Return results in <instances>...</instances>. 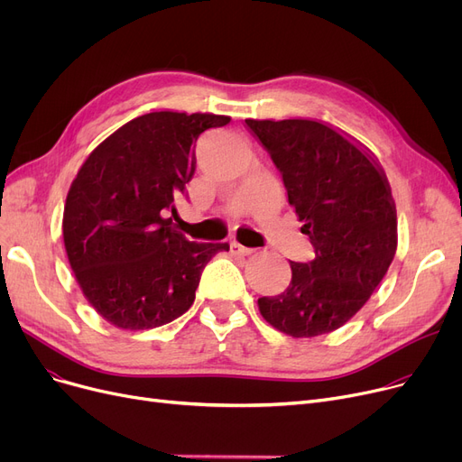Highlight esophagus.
<instances>
[{
  "label": "esophagus",
  "mask_w": 462,
  "mask_h": 462,
  "mask_svg": "<svg viewBox=\"0 0 462 462\" xmlns=\"http://www.w3.org/2000/svg\"><path fill=\"white\" fill-rule=\"evenodd\" d=\"M230 253H232V254H237V256H249V254L254 253V249L244 247V245H239L237 241H232V244H230Z\"/></svg>",
  "instance_id": "1"
}]
</instances>
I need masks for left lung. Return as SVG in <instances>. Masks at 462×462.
<instances>
[{
    "label": "left lung",
    "instance_id": "8db88e82",
    "mask_svg": "<svg viewBox=\"0 0 462 462\" xmlns=\"http://www.w3.org/2000/svg\"><path fill=\"white\" fill-rule=\"evenodd\" d=\"M272 155L314 249L290 262L292 282L260 298V314L290 337L345 326L367 303L397 251V209L378 161L317 119H245Z\"/></svg>",
    "mask_w": 462,
    "mask_h": 462
}]
</instances>
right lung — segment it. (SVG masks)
I'll list each match as a JSON object with an SVG mask.
<instances>
[{
    "instance_id": "obj_1",
    "label": "right lung",
    "mask_w": 462,
    "mask_h": 462,
    "mask_svg": "<svg viewBox=\"0 0 462 462\" xmlns=\"http://www.w3.org/2000/svg\"><path fill=\"white\" fill-rule=\"evenodd\" d=\"M228 116L161 110L103 140L72 181L63 211L69 263L89 305L119 329H152L194 301L206 263L228 244L189 241L168 213L197 170L194 142Z\"/></svg>"
}]
</instances>
